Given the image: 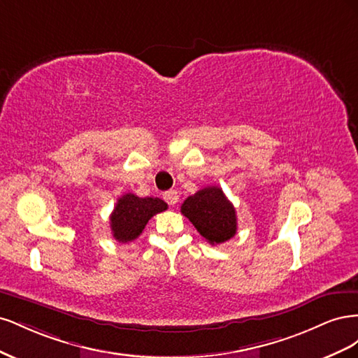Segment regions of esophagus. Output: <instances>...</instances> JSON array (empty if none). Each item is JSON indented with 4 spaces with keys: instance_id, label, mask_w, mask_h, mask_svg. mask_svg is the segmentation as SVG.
I'll list each match as a JSON object with an SVG mask.
<instances>
[{
    "instance_id": "esophagus-1",
    "label": "esophagus",
    "mask_w": 358,
    "mask_h": 358,
    "mask_svg": "<svg viewBox=\"0 0 358 358\" xmlns=\"http://www.w3.org/2000/svg\"><path fill=\"white\" fill-rule=\"evenodd\" d=\"M164 200L170 204V206H175L179 201V192L176 189H170L167 192H164Z\"/></svg>"
}]
</instances>
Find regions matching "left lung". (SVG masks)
I'll list each match as a JSON object with an SVG mask.
<instances>
[{"label":"left lung","mask_w":358,"mask_h":358,"mask_svg":"<svg viewBox=\"0 0 358 358\" xmlns=\"http://www.w3.org/2000/svg\"><path fill=\"white\" fill-rule=\"evenodd\" d=\"M180 212L210 245L230 241L237 231L236 209L220 187H206L189 196Z\"/></svg>","instance_id":"obj_1"}]
</instances>
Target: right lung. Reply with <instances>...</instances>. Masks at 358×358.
<instances>
[{
	"instance_id": "add662e5",
	"label": "right lung",
	"mask_w": 358,
	"mask_h": 358,
	"mask_svg": "<svg viewBox=\"0 0 358 358\" xmlns=\"http://www.w3.org/2000/svg\"><path fill=\"white\" fill-rule=\"evenodd\" d=\"M167 203L154 197H137L128 192L117 199V203L110 215V229L115 241L127 243L136 241L142 234L148 221L154 215L164 212Z\"/></svg>"
}]
</instances>
